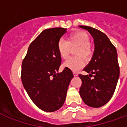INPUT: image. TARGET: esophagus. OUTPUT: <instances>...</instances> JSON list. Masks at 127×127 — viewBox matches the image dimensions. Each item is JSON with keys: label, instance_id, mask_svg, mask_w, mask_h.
I'll return each instance as SVG.
<instances>
[{"label": "esophagus", "instance_id": "obj_1", "mask_svg": "<svg viewBox=\"0 0 127 127\" xmlns=\"http://www.w3.org/2000/svg\"><path fill=\"white\" fill-rule=\"evenodd\" d=\"M73 74H74V76H77L78 74V72H73Z\"/></svg>", "mask_w": 127, "mask_h": 127}]
</instances>
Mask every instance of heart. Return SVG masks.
Instances as JSON below:
<instances>
[{
    "label": "heart",
    "instance_id": "heart-1",
    "mask_svg": "<svg viewBox=\"0 0 127 127\" xmlns=\"http://www.w3.org/2000/svg\"><path fill=\"white\" fill-rule=\"evenodd\" d=\"M74 49V54L80 57H73L65 61L64 66L72 71H78L85 65V60L90 59L93 51L90 44V37L83 31H77L71 34L67 37V40L60 39L57 42V51L63 59H67L71 51V49Z\"/></svg>",
    "mask_w": 127,
    "mask_h": 127
}]
</instances>
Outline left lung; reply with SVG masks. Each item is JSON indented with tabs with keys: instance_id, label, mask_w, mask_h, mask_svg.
Here are the masks:
<instances>
[{
	"instance_id": "1",
	"label": "left lung",
	"mask_w": 127,
	"mask_h": 127,
	"mask_svg": "<svg viewBox=\"0 0 127 127\" xmlns=\"http://www.w3.org/2000/svg\"><path fill=\"white\" fill-rule=\"evenodd\" d=\"M93 36L95 50L92 59L84 68L89 75L79 74L82 85L79 93L85 104L99 108L110 101L120 76L117 51L108 36L92 27L79 26ZM93 75V79L90 77Z\"/></svg>"
}]
</instances>
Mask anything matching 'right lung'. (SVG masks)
I'll list each match as a JSON object with an SVG mask.
<instances>
[{"instance_id": "1", "label": "right lung", "mask_w": 127, "mask_h": 127, "mask_svg": "<svg viewBox=\"0 0 127 127\" xmlns=\"http://www.w3.org/2000/svg\"><path fill=\"white\" fill-rule=\"evenodd\" d=\"M65 32L64 28L43 30L30 44L22 62L23 86L34 104L45 112H55L64 105L74 77L67 67L58 73L62 58L57 42Z\"/></svg>"}]
</instances>
